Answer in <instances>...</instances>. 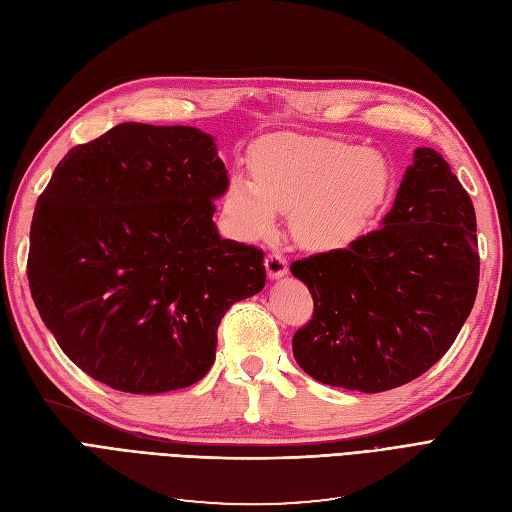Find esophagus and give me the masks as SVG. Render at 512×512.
Segmentation results:
<instances>
[{
  "label": "esophagus",
  "instance_id": "obj_1",
  "mask_svg": "<svg viewBox=\"0 0 512 512\" xmlns=\"http://www.w3.org/2000/svg\"><path fill=\"white\" fill-rule=\"evenodd\" d=\"M265 267L269 280H280V277L288 273V260L282 254H269L265 258Z\"/></svg>",
  "mask_w": 512,
  "mask_h": 512
}]
</instances>
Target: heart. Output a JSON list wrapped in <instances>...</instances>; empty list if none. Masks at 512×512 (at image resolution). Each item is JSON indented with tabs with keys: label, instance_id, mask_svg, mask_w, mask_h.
Returning a JSON list of instances; mask_svg holds the SVG:
<instances>
[{
	"label": "heart",
	"instance_id": "1",
	"mask_svg": "<svg viewBox=\"0 0 512 512\" xmlns=\"http://www.w3.org/2000/svg\"><path fill=\"white\" fill-rule=\"evenodd\" d=\"M252 181L235 175L222 200L228 228L243 241L267 239L277 211H290L303 247L342 250L382 207L391 170L380 153L331 138L280 136L254 151Z\"/></svg>",
	"mask_w": 512,
	"mask_h": 512
}]
</instances>
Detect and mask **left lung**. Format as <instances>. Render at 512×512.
<instances>
[{
	"instance_id": "left-lung-1",
	"label": "left lung",
	"mask_w": 512,
	"mask_h": 512,
	"mask_svg": "<svg viewBox=\"0 0 512 512\" xmlns=\"http://www.w3.org/2000/svg\"><path fill=\"white\" fill-rule=\"evenodd\" d=\"M382 226L290 265L314 299L292 354L314 380L382 393L436 365L478 290L474 205L438 151L414 149Z\"/></svg>"
}]
</instances>
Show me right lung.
Segmentation results:
<instances>
[{"instance_id":"add662e5","label":"right lung","mask_w":512,"mask_h":512,"mask_svg":"<svg viewBox=\"0 0 512 512\" xmlns=\"http://www.w3.org/2000/svg\"><path fill=\"white\" fill-rule=\"evenodd\" d=\"M228 170L190 126L119 123L72 147L38 198L27 277L59 348L111 389L192 386L232 303L265 288L262 252L222 239Z\"/></svg>"}]
</instances>
